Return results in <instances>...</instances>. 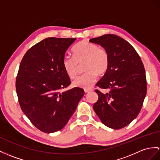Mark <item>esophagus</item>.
I'll return each mask as SVG.
<instances>
[{
	"label": "esophagus",
	"mask_w": 160,
	"mask_h": 160,
	"mask_svg": "<svg viewBox=\"0 0 160 160\" xmlns=\"http://www.w3.org/2000/svg\"><path fill=\"white\" fill-rule=\"evenodd\" d=\"M92 91V89H84V92L85 93H89Z\"/></svg>",
	"instance_id": "esophagus-1"
}]
</instances>
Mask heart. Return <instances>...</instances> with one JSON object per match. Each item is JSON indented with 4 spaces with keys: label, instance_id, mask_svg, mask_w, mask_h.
<instances>
[{
    "label": "heart",
    "instance_id": "obj_1",
    "mask_svg": "<svg viewBox=\"0 0 160 160\" xmlns=\"http://www.w3.org/2000/svg\"><path fill=\"white\" fill-rule=\"evenodd\" d=\"M74 57L69 56L63 58L62 64L68 77L75 79L78 75L79 64H83V75L73 81V85L77 88L89 89L96 81L98 74L106 72L109 65V55L106 48L98 46L88 41H82L74 47Z\"/></svg>",
    "mask_w": 160,
    "mask_h": 160
}]
</instances>
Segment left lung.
<instances>
[{
    "instance_id": "obj_1",
    "label": "left lung",
    "mask_w": 160,
    "mask_h": 160,
    "mask_svg": "<svg viewBox=\"0 0 160 160\" xmlns=\"http://www.w3.org/2000/svg\"><path fill=\"white\" fill-rule=\"evenodd\" d=\"M106 48L109 55L107 71L96 86L98 100L93 108L105 126L115 130L130 123L141 111L147 93L142 62L129 42L115 34H104L89 40Z\"/></svg>"
}]
</instances>
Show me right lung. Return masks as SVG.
I'll return each mask as SVG.
<instances>
[{"instance_id": "1", "label": "right lung", "mask_w": 160, "mask_h": 160, "mask_svg": "<svg viewBox=\"0 0 160 160\" xmlns=\"http://www.w3.org/2000/svg\"><path fill=\"white\" fill-rule=\"evenodd\" d=\"M76 38L48 37L27 51L15 88L19 106L33 125L45 133L60 130L84 95L82 88L62 92L71 83L62 61Z\"/></svg>"}]
</instances>
